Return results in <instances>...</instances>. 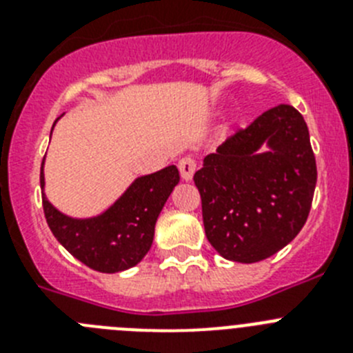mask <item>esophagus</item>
<instances>
[{
  "label": "esophagus",
  "instance_id": "obj_1",
  "mask_svg": "<svg viewBox=\"0 0 353 353\" xmlns=\"http://www.w3.org/2000/svg\"><path fill=\"white\" fill-rule=\"evenodd\" d=\"M179 170L182 179L189 182V180H192V174L196 171V161L192 157H182L179 161Z\"/></svg>",
  "mask_w": 353,
  "mask_h": 353
}]
</instances>
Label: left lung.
Here are the masks:
<instances>
[{"instance_id":"8db88e82","label":"left lung","mask_w":353,"mask_h":353,"mask_svg":"<svg viewBox=\"0 0 353 353\" xmlns=\"http://www.w3.org/2000/svg\"><path fill=\"white\" fill-rule=\"evenodd\" d=\"M194 183L212 248L254 263L288 245L310 215L316 161L310 130L288 104L265 111L203 159Z\"/></svg>"}]
</instances>
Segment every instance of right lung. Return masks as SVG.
Instances as JSON below:
<instances>
[{
    "label": "right lung",
    "instance_id": "1",
    "mask_svg": "<svg viewBox=\"0 0 353 353\" xmlns=\"http://www.w3.org/2000/svg\"><path fill=\"white\" fill-rule=\"evenodd\" d=\"M43 162L46 157L40 168L43 214L56 240L72 256L99 272L114 274L138 265L152 248L162 207L180 182L176 166L138 176L102 214L77 219L58 210L43 192Z\"/></svg>",
    "mask_w": 353,
    "mask_h": 353
}]
</instances>
